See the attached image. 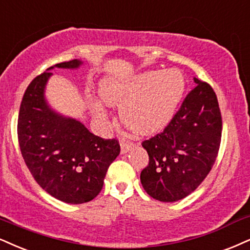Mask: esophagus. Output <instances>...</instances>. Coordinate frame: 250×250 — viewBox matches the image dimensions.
<instances>
[{
	"mask_svg": "<svg viewBox=\"0 0 250 250\" xmlns=\"http://www.w3.org/2000/svg\"><path fill=\"white\" fill-rule=\"evenodd\" d=\"M133 146H134L133 143H127V141H122V143H120V152H122V154L127 153L128 150H130Z\"/></svg>",
	"mask_w": 250,
	"mask_h": 250,
	"instance_id": "1",
	"label": "esophagus"
}]
</instances>
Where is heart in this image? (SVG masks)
<instances>
[{
	"instance_id": "b5f03b06",
	"label": "heart",
	"mask_w": 250,
	"mask_h": 250,
	"mask_svg": "<svg viewBox=\"0 0 250 250\" xmlns=\"http://www.w3.org/2000/svg\"><path fill=\"white\" fill-rule=\"evenodd\" d=\"M184 91V79L177 70L146 72L130 79L109 78L101 84V96L110 105L120 106V117L141 134H153L167 126ZM94 111L104 116L100 105Z\"/></svg>"
}]
</instances>
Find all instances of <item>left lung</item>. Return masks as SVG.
I'll use <instances>...</instances> for the list:
<instances>
[{
  "label": "left lung",
  "instance_id": "obj_1",
  "mask_svg": "<svg viewBox=\"0 0 250 250\" xmlns=\"http://www.w3.org/2000/svg\"><path fill=\"white\" fill-rule=\"evenodd\" d=\"M196 87L161 133L143 141L149 156L140 181L160 202H176L193 192L213 167L219 152L223 120L217 95L208 83Z\"/></svg>",
  "mask_w": 250,
  "mask_h": 250
}]
</instances>
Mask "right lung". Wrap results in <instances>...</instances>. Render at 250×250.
<instances>
[{"mask_svg": "<svg viewBox=\"0 0 250 250\" xmlns=\"http://www.w3.org/2000/svg\"><path fill=\"white\" fill-rule=\"evenodd\" d=\"M81 64L78 59L64 61L33 79L24 92L17 124L21 156L33 178L69 204L90 202L101 192L107 168L120 153L118 140L92 134L79 120L52 110L45 100L51 69Z\"/></svg>", "mask_w": 250, "mask_h": 250, "instance_id": "right-lung-1", "label": "right lung"}]
</instances>
